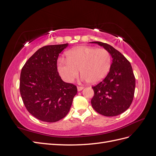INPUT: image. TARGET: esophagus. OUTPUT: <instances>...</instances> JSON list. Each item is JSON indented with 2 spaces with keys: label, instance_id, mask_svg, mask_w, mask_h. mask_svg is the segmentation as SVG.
Returning <instances> with one entry per match:
<instances>
[{
  "label": "esophagus",
  "instance_id": "1",
  "mask_svg": "<svg viewBox=\"0 0 156 156\" xmlns=\"http://www.w3.org/2000/svg\"><path fill=\"white\" fill-rule=\"evenodd\" d=\"M83 88H84L83 87H79V86H78L77 87V90L78 91H81V90H82Z\"/></svg>",
  "mask_w": 156,
  "mask_h": 156
}]
</instances>
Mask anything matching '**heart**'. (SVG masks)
<instances>
[{
	"label": "heart",
	"instance_id": "heart-1",
	"mask_svg": "<svg viewBox=\"0 0 156 156\" xmlns=\"http://www.w3.org/2000/svg\"><path fill=\"white\" fill-rule=\"evenodd\" d=\"M66 58L57 61L58 71L65 81L72 83L79 74L83 81L98 83L105 77L109 71L111 58L110 53L103 48L79 46L69 50Z\"/></svg>",
	"mask_w": 156,
	"mask_h": 156
}]
</instances>
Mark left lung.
Listing matches in <instances>:
<instances>
[{"label":"left lung","instance_id":"obj_1","mask_svg":"<svg viewBox=\"0 0 156 156\" xmlns=\"http://www.w3.org/2000/svg\"><path fill=\"white\" fill-rule=\"evenodd\" d=\"M103 46L112 56L109 72L101 82L92 88L93 108L105 116L119 115L128 108L133 100L135 78L130 62L113 47L100 41H92Z\"/></svg>","mask_w":156,"mask_h":156}]
</instances>
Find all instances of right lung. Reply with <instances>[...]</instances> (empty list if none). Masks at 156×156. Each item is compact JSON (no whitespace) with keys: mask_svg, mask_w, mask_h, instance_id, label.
<instances>
[{"mask_svg":"<svg viewBox=\"0 0 156 156\" xmlns=\"http://www.w3.org/2000/svg\"><path fill=\"white\" fill-rule=\"evenodd\" d=\"M68 44L42 47L21 69L20 90L30 114L46 122H55L67 115L77 87L64 82L57 71L59 54Z\"/></svg>","mask_w":156,"mask_h":156,"instance_id":"obj_1","label":"right lung"}]
</instances>
